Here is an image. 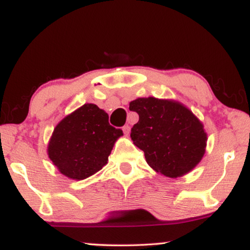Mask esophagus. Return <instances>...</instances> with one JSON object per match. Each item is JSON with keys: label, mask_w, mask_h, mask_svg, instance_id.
<instances>
[{"label": "esophagus", "mask_w": 250, "mask_h": 250, "mask_svg": "<svg viewBox=\"0 0 250 250\" xmlns=\"http://www.w3.org/2000/svg\"><path fill=\"white\" fill-rule=\"evenodd\" d=\"M122 130H124V132L125 133V135H129V133H130V125H124V128H122Z\"/></svg>", "instance_id": "esophagus-1"}]
</instances>
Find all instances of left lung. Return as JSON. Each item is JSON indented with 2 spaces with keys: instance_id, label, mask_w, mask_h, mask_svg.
Listing matches in <instances>:
<instances>
[{
  "instance_id": "obj_1",
  "label": "left lung",
  "mask_w": 250,
  "mask_h": 250,
  "mask_svg": "<svg viewBox=\"0 0 250 250\" xmlns=\"http://www.w3.org/2000/svg\"><path fill=\"white\" fill-rule=\"evenodd\" d=\"M129 109L139 115L130 136L156 172L174 178L200 163L206 151L207 133L199 119L184 105L141 98L130 102Z\"/></svg>"
}]
</instances>
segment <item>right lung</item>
Listing matches in <instances>:
<instances>
[{"label": "right lung", "instance_id": "right-lung-1", "mask_svg": "<svg viewBox=\"0 0 250 250\" xmlns=\"http://www.w3.org/2000/svg\"><path fill=\"white\" fill-rule=\"evenodd\" d=\"M124 135L109 124V115L95 104H84L59 122L48 155L59 172L84 180L105 165L115 140Z\"/></svg>", "mask_w": 250, "mask_h": 250}]
</instances>
